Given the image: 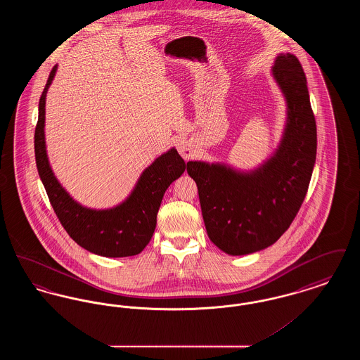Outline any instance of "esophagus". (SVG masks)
I'll return each instance as SVG.
<instances>
[{
    "instance_id": "34e87169",
    "label": "esophagus",
    "mask_w": 360,
    "mask_h": 360,
    "mask_svg": "<svg viewBox=\"0 0 360 360\" xmlns=\"http://www.w3.org/2000/svg\"><path fill=\"white\" fill-rule=\"evenodd\" d=\"M178 150H179V154L184 156V159H191L194 156V153L191 151V148H190L188 143H181Z\"/></svg>"
}]
</instances>
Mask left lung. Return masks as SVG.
Wrapping results in <instances>:
<instances>
[{
  "label": "left lung",
  "mask_w": 360,
  "mask_h": 360,
  "mask_svg": "<svg viewBox=\"0 0 360 360\" xmlns=\"http://www.w3.org/2000/svg\"><path fill=\"white\" fill-rule=\"evenodd\" d=\"M274 78L288 101V125L271 159L251 174L223 165L188 162L209 239L229 255L274 244L290 226L308 193L317 153L316 120L300 60L279 55Z\"/></svg>",
  "instance_id": "obj_1"
}]
</instances>
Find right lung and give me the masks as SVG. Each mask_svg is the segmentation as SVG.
Wrapping results in <instances>:
<instances>
[{
	"label": "right lung",
	"mask_w": 360,
	"mask_h": 360,
	"mask_svg": "<svg viewBox=\"0 0 360 360\" xmlns=\"http://www.w3.org/2000/svg\"><path fill=\"white\" fill-rule=\"evenodd\" d=\"M55 71L56 66L51 70L41 93L39 119L34 128L36 166L53 212L70 238L87 251L106 257L137 255L154 235L156 214L165 191L184 174L188 165L172 148L144 170L136 188L121 205L108 210H93L77 204L53 176L46 154V94Z\"/></svg>",
	"instance_id": "obj_1"
}]
</instances>
